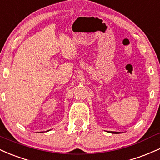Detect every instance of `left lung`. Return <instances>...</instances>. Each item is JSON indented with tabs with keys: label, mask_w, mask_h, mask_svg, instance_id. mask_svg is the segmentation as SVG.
Here are the masks:
<instances>
[{
	"label": "left lung",
	"mask_w": 160,
	"mask_h": 160,
	"mask_svg": "<svg viewBox=\"0 0 160 160\" xmlns=\"http://www.w3.org/2000/svg\"><path fill=\"white\" fill-rule=\"evenodd\" d=\"M112 133H114V134H118V132H112Z\"/></svg>",
	"instance_id": "obj_1"
}]
</instances>
